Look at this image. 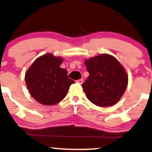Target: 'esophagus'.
<instances>
[{"label":"esophagus","mask_w":152,"mask_h":152,"mask_svg":"<svg viewBox=\"0 0 152 152\" xmlns=\"http://www.w3.org/2000/svg\"><path fill=\"white\" fill-rule=\"evenodd\" d=\"M77 83H79V84H83V79H80V80H77Z\"/></svg>","instance_id":"34e87169"}]
</instances>
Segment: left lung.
<instances>
[{"label":"left lung","mask_w":152,"mask_h":152,"mask_svg":"<svg viewBox=\"0 0 152 152\" xmlns=\"http://www.w3.org/2000/svg\"><path fill=\"white\" fill-rule=\"evenodd\" d=\"M85 65L90 75L82 87L87 99L102 107L115 104L127 87L128 76L124 67L108 54L85 60Z\"/></svg>","instance_id":"left-lung-1"}]
</instances>
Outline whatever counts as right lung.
<instances>
[{
	"instance_id": "obj_1",
	"label": "right lung",
	"mask_w": 152,
	"mask_h": 152,
	"mask_svg": "<svg viewBox=\"0 0 152 152\" xmlns=\"http://www.w3.org/2000/svg\"><path fill=\"white\" fill-rule=\"evenodd\" d=\"M62 61L61 57L48 53L37 58L26 72L30 95L40 104L50 106L60 102L75 83L67 77V70L60 67Z\"/></svg>"
}]
</instances>
